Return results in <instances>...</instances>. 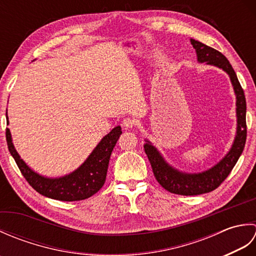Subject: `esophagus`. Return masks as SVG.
Returning a JSON list of instances; mask_svg holds the SVG:
<instances>
[{"label": "esophagus", "instance_id": "34e87169", "mask_svg": "<svg viewBox=\"0 0 256 256\" xmlns=\"http://www.w3.org/2000/svg\"><path fill=\"white\" fill-rule=\"evenodd\" d=\"M123 125L128 128H133V126H135V125H136V121H135V118H125L123 120Z\"/></svg>", "mask_w": 256, "mask_h": 256}]
</instances>
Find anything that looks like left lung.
Returning a JSON list of instances; mask_svg holds the SVG:
<instances>
[{
  "instance_id": "obj_1",
  "label": "left lung",
  "mask_w": 256,
  "mask_h": 256,
  "mask_svg": "<svg viewBox=\"0 0 256 256\" xmlns=\"http://www.w3.org/2000/svg\"><path fill=\"white\" fill-rule=\"evenodd\" d=\"M192 47L197 52L199 62H206L216 66L229 74L236 96V135L234 142L224 158L210 170L198 174H186L179 172L167 164L155 146L150 140L144 144L145 153L148 157L156 180L167 192L182 196H197L210 192L218 188L236 166L241 156L246 140V101L242 86L238 82L236 74L231 64L214 48L206 46L198 40H190Z\"/></svg>"
}]
</instances>
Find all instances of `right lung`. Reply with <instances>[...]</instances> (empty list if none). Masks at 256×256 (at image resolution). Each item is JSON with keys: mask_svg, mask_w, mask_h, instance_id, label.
Masks as SVG:
<instances>
[{"mask_svg": "<svg viewBox=\"0 0 256 256\" xmlns=\"http://www.w3.org/2000/svg\"><path fill=\"white\" fill-rule=\"evenodd\" d=\"M6 122L8 124V112ZM121 134V126L114 128L100 140L82 165L69 175L59 178H47L32 170L16 152L8 128H6V142L22 175L37 192L60 201H78L94 196L104 184L108 160Z\"/></svg>", "mask_w": 256, "mask_h": 256, "instance_id": "1", "label": "right lung"}]
</instances>
